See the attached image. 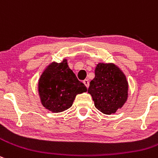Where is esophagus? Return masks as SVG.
<instances>
[{"instance_id": "esophagus-1", "label": "esophagus", "mask_w": 158, "mask_h": 158, "mask_svg": "<svg viewBox=\"0 0 158 158\" xmlns=\"http://www.w3.org/2000/svg\"><path fill=\"white\" fill-rule=\"evenodd\" d=\"M83 83H84V85H85V86H86V87H89V81L87 80V79H85V80L83 81Z\"/></svg>"}]
</instances>
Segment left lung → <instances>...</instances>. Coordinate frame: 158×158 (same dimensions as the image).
<instances>
[{"instance_id": "left-lung-1", "label": "left lung", "mask_w": 158, "mask_h": 158, "mask_svg": "<svg viewBox=\"0 0 158 158\" xmlns=\"http://www.w3.org/2000/svg\"><path fill=\"white\" fill-rule=\"evenodd\" d=\"M88 93L92 96L96 108L104 114H114L127 101L128 82L115 64L99 63Z\"/></svg>"}]
</instances>
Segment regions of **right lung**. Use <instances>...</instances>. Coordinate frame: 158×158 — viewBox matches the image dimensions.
Here are the masks:
<instances>
[{"label": "right lung", "instance_id": "1", "mask_svg": "<svg viewBox=\"0 0 158 158\" xmlns=\"http://www.w3.org/2000/svg\"><path fill=\"white\" fill-rule=\"evenodd\" d=\"M43 106L54 113L64 111L73 104L78 94L87 89L69 69L67 60L53 62L45 69L38 84Z\"/></svg>", "mask_w": 158, "mask_h": 158}]
</instances>
